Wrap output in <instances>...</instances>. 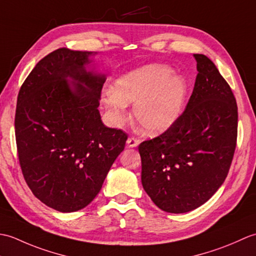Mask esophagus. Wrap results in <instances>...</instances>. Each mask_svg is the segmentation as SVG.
Instances as JSON below:
<instances>
[{
  "mask_svg": "<svg viewBox=\"0 0 256 256\" xmlns=\"http://www.w3.org/2000/svg\"><path fill=\"white\" fill-rule=\"evenodd\" d=\"M126 144L128 148H136V146H138V144H140V140L135 138H130L126 140Z\"/></svg>",
  "mask_w": 256,
  "mask_h": 256,
  "instance_id": "esophagus-1",
  "label": "esophagus"
}]
</instances>
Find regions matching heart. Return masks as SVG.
<instances>
[{
	"label": "heart",
	"instance_id": "obj_1",
	"mask_svg": "<svg viewBox=\"0 0 256 256\" xmlns=\"http://www.w3.org/2000/svg\"><path fill=\"white\" fill-rule=\"evenodd\" d=\"M186 96L184 77L174 74L165 64H152L118 79L102 100L114 124H122L128 118V104H134L135 118L144 132L160 135L180 116Z\"/></svg>",
	"mask_w": 256,
	"mask_h": 256
}]
</instances>
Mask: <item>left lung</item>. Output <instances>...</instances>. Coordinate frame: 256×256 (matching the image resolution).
Returning <instances> with one entry per match:
<instances>
[{
    "mask_svg": "<svg viewBox=\"0 0 256 256\" xmlns=\"http://www.w3.org/2000/svg\"><path fill=\"white\" fill-rule=\"evenodd\" d=\"M198 74L176 123L138 146L142 184L153 202L184 214L208 201L224 184L234 155L238 106L210 59L194 54Z\"/></svg>",
    "mask_w": 256,
    "mask_h": 256,
    "instance_id": "obj_1",
    "label": "left lung"
}]
</instances>
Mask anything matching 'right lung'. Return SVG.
Instances as JSON below:
<instances>
[{
    "label": "right lung",
    "instance_id": "right-lung-1",
    "mask_svg": "<svg viewBox=\"0 0 256 256\" xmlns=\"http://www.w3.org/2000/svg\"><path fill=\"white\" fill-rule=\"evenodd\" d=\"M94 55L68 48L50 52L37 62L18 96L22 172L35 197L60 212L78 211L96 198L128 140L122 130L101 121L98 106L106 78L86 70Z\"/></svg>",
    "mask_w": 256,
    "mask_h": 256
}]
</instances>
